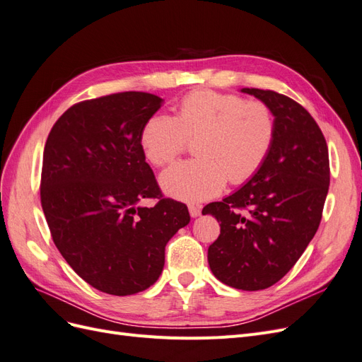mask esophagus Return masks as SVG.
<instances>
[{
    "label": "esophagus",
    "instance_id": "34e87169",
    "mask_svg": "<svg viewBox=\"0 0 362 362\" xmlns=\"http://www.w3.org/2000/svg\"><path fill=\"white\" fill-rule=\"evenodd\" d=\"M189 213L192 217L201 216V206L199 205H189Z\"/></svg>",
    "mask_w": 362,
    "mask_h": 362
}]
</instances>
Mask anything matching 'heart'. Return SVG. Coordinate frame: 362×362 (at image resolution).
Wrapping results in <instances>:
<instances>
[{
	"label": "heart",
	"instance_id": "heart-1",
	"mask_svg": "<svg viewBox=\"0 0 362 362\" xmlns=\"http://www.w3.org/2000/svg\"><path fill=\"white\" fill-rule=\"evenodd\" d=\"M199 136V158L175 163L161 173V189L170 198L201 202L221 193L226 180L240 184L254 177L272 149L275 124L262 103L201 90L184 98L177 119L151 116L140 144L148 160L163 166L181 154L187 137Z\"/></svg>",
	"mask_w": 362,
	"mask_h": 362
}]
</instances>
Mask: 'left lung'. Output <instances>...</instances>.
Segmentation results:
<instances>
[{"instance_id": "1", "label": "left lung", "mask_w": 362, "mask_h": 362, "mask_svg": "<svg viewBox=\"0 0 362 362\" xmlns=\"http://www.w3.org/2000/svg\"><path fill=\"white\" fill-rule=\"evenodd\" d=\"M240 92L270 110L272 149L254 177L202 214L221 225L208 247L213 275L233 288L257 291L286 276L317 233L329 190V154L319 125L300 104L273 90Z\"/></svg>"}]
</instances>
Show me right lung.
<instances>
[{
  "instance_id": "right-lung-1",
  "label": "right lung",
  "mask_w": 362,
  "mask_h": 362,
  "mask_svg": "<svg viewBox=\"0 0 362 362\" xmlns=\"http://www.w3.org/2000/svg\"><path fill=\"white\" fill-rule=\"evenodd\" d=\"M164 100L115 93L72 105L43 151L40 201L54 243L74 272L103 293L136 294L164 267V247L189 225L187 206L161 199L140 134ZM160 197L156 207L139 205Z\"/></svg>"
}]
</instances>
